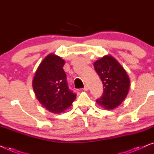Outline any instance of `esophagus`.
I'll use <instances>...</instances> for the list:
<instances>
[{
  "label": "esophagus",
  "instance_id": "34e87169",
  "mask_svg": "<svg viewBox=\"0 0 154 154\" xmlns=\"http://www.w3.org/2000/svg\"><path fill=\"white\" fill-rule=\"evenodd\" d=\"M88 89H89V87H88V86L87 85H85V86H84V88H83V90H85V91H87V90H88Z\"/></svg>",
  "mask_w": 154,
  "mask_h": 154
}]
</instances>
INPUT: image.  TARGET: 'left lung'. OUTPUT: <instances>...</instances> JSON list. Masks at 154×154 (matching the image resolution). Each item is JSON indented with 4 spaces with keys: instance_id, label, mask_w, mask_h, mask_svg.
Wrapping results in <instances>:
<instances>
[{
    "instance_id": "left-lung-1",
    "label": "left lung",
    "mask_w": 154,
    "mask_h": 154,
    "mask_svg": "<svg viewBox=\"0 0 154 154\" xmlns=\"http://www.w3.org/2000/svg\"><path fill=\"white\" fill-rule=\"evenodd\" d=\"M94 67L104 88L102 96L96 102L106 109L119 106L127 97L130 88V79L125 69L110 55L97 60Z\"/></svg>"
}]
</instances>
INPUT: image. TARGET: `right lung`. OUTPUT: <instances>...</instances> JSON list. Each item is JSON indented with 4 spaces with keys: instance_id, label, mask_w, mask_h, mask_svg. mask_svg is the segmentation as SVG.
I'll list each match as a JSON object with an SVG mask.
<instances>
[{
    "instance_id": "add662e5",
    "label": "right lung",
    "mask_w": 154,
    "mask_h": 154,
    "mask_svg": "<svg viewBox=\"0 0 154 154\" xmlns=\"http://www.w3.org/2000/svg\"><path fill=\"white\" fill-rule=\"evenodd\" d=\"M64 60L50 54L35 71L33 88L37 100L50 112L60 113L70 107L76 94L69 89L63 66Z\"/></svg>"
}]
</instances>
